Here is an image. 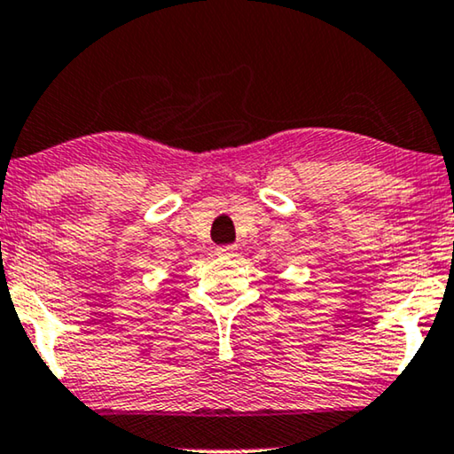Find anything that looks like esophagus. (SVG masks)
Wrapping results in <instances>:
<instances>
[{
    "mask_svg": "<svg viewBox=\"0 0 454 454\" xmlns=\"http://www.w3.org/2000/svg\"><path fill=\"white\" fill-rule=\"evenodd\" d=\"M215 253H217V257L232 259V257H237V247H220Z\"/></svg>",
    "mask_w": 454,
    "mask_h": 454,
    "instance_id": "34e87169",
    "label": "esophagus"
}]
</instances>
